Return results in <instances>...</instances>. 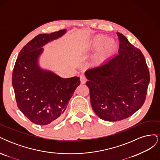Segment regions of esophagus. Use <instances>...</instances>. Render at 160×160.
Here are the masks:
<instances>
[{"instance_id":"34e87169","label":"esophagus","mask_w":160,"mask_h":160,"mask_svg":"<svg viewBox=\"0 0 160 160\" xmlns=\"http://www.w3.org/2000/svg\"><path fill=\"white\" fill-rule=\"evenodd\" d=\"M80 81H81V84L85 83V82L87 81V79H86V77H85V75H80Z\"/></svg>"}]
</instances>
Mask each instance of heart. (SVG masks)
I'll return each mask as SVG.
<instances>
[{
	"label": "heart",
	"mask_w": 160,
	"mask_h": 160,
	"mask_svg": "<svg viewBox=\"0 0 160 160\" xmlns=\"http://www.w3.org/2000/svg\"><path fill=\"white\" fill-rule=\"evenodd\" d=\"M103 45H106L105 47H106V49H107L106 52H110L111 50L113 49L115 47V43L113 42L110 39H107V38H105L103 37H99L98 39H97V41L95 42L94 45H93V46L95 47L96 48H99ZM103 57H104V54L101 55L99 57V60L103 59Z\"/></svg>",
	"instance_id": "obj_1"
}]
</instances>
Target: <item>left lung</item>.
Instances as JSON below:
<instances>
[{
  "label": "left lung",
  "mask_w": 160,
  "mask_h": 160,
  "mask_svg": "<svg viewBox=\"0 0 160 160\" xmlns=\"http://www.w3.org/2000/svg\"><path fill=\"white\" fill-rule=\"evenodd\" d=\"M117 35L119 54L85 73L92 108L109 122L126 119L142 107L150 80L142 51L122 33Z\"/></svg>",
  "instance_id": "1"
}]
</instances>
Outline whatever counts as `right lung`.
Instances as JSON below:
<instances>
[{"instance_id":"right-lung-1","label":"right lung","mask_w":160,"mask_h":160,"mask_svg":"<svg viewBox=\"0 0 160 160\" xmlns=\"http://www.w3.org/2000/svg\"><path fill=\"white\" fill-rule=\"evenodd\" d=\"M66 30L40 34L24 46L12 71V83L18 109L31 122L46 125L62 119L77 86L78 77L64 79L41 69L37 59L43 45L61 37Z\"/></svg>"}]
</instances>
